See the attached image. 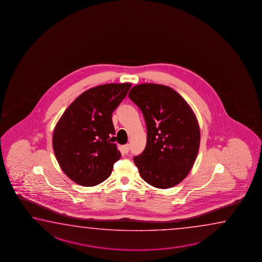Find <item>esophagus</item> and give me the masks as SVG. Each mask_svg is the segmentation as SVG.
Listing matches in <instances>:
<instances>
[{
  "label": "esophagus",
  "mask_w": 262,
  "mask_h": 262,
  "mask_svg": "<svg viewBox=\"0 0 262 262\" xmlns=\"http://www.w3.org/2000/svg\"><path fill=\"white\" fill-rule=\"evenodd\" d=\"M129 148H130V145H129V144H126V145H124V146H123V149H124V153H125V154H127V153H128Z\"/></svg>",
  "instance_id": "1"
}]
</instances>
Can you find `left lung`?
<instances>
[{
  "mask_svg": "<svg viewBox=\"0 0 262 262\" xmlns=\"http://www.w3.org/2000/svg\"><path fill=\"white\" fill-rule=\"evenodd\" d=\"M128 96L146 121L145 150L134 158L145 182L169 189L182 182L198 155L201 140L195 114L182 95L166 85L134 86Z\"/></svg>",
  "mask_w": 262,
  "mask_h": 262,
  "instance_id": "8db88e82",
  "label": "left lung"
}]
</instances>
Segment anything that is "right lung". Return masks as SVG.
<instances>
[{
	"instance_id": "right-lung-1",
	"label": "right lung",
	"mask_w": 262,
	"mask_h": 262,
	"mask_svg": "<svg viewBox=\"0 0 262 262\" xmlns=\"http://www.w3.org/2000/svg\"><path fill=\"white\" fill-rule=\"evenodd\" d=\"M131 83H108L85 91L63 113L54 128L52 146L63 172L81 186L100 184L121 158L114 143L112 114Z\"/></svg>"
}]
</instances>
